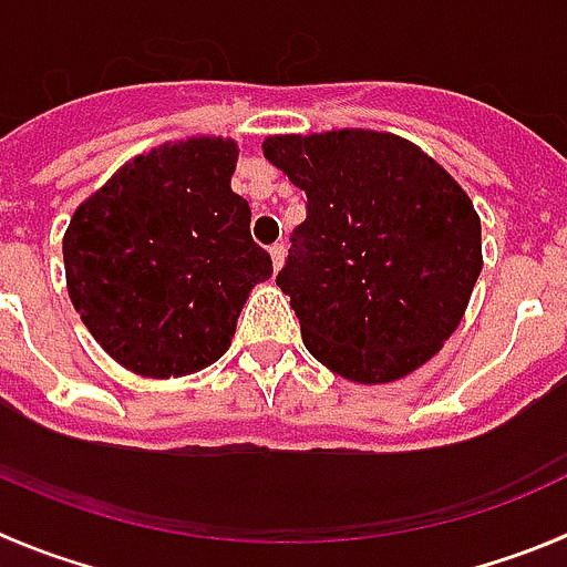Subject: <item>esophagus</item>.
<instances>
[{"instance_id": "esophagus-1", "label": "esophagus", "mask_w": 567, "mask_h": 567, "mask_svg": "<svg viewBox=\"0 0 567 567\" xmlns=\"http://www.w3.org/2000/svg\"><path fill=\"white\" fill-rule=\"evenodd\" d=\"M269 255H272V269L275 272H280V266H284V255H287V251H284V246H272V249H269Z\"/></svg>"}]
</instances>
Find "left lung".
Returning a JSON list of instances; mask_svg holds the SVG:
<instances>
[{
  "mask_svg": "<svg viewBox=\"0 0 567 567\" xmlns=\"http://www.w3.org/2000/svg\"><path fill=\"white\" fill-rule=\"evenodd\" d=\"M264 156L307 194L278 287L312 357L385 385L441 353L484 266L455 176L409 138L359 126L266 135Z\"/></svg>",
  "mask_w": 567,
  "mask_h": 567,
  "instance_id": "left-lung-1",
  "label": "left lung"
}]
</instances>
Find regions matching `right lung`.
I'll use <instances>...</instances> for the list:
<instances>
[{
    "instance_id": "add662e5",
    "label": "right lung",
    "mask_w": 567,
    "mask_h": 567,
    "mask_svg": "<svg viewBox=\"0 0 567 567\" xmlns=\"http://www.w3.org/2000/svg\"><path fill=\"white\" fill-rule=\"evenodd\" d=\"M240 147L190 135L130 158L74 208L63 234L65 289L95 341L126 371L176 379L231 344L272 257L231 190Z\"/></svg>"
}]
</instances>
